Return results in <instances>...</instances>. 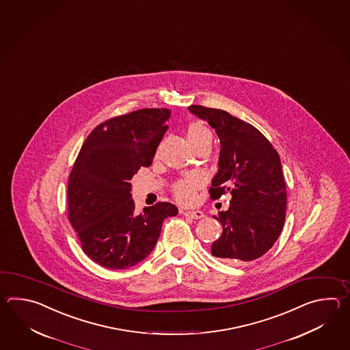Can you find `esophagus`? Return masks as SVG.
<instances>
[{
  "label": "esophagus",
  "instance_id": "obj_1",
  "mask_svg": "<svg viewBox=\"0 0 350 350\" xmlns=\"http://www.w3.org/2000/svg\"><path fill=\"white\" fill-rule=\"evenodd\" d=\"M183 214L184 215L187 216V217H191V219H201V217H204V213L202 211H199V210H195V211H183Z\"/></svg>",
  "mask_w": 350,
  "mask_h": 350
}]
</instances>
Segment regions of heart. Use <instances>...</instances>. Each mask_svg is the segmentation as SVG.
<instances>
[{"label": "heart", "mask_w": 350, "mask_h": 350, "mask_svg": "<svg viewBox=\"0 0 350 350\" xmlns=\"http://www.w3.org/2000/svg\"><path fill=\"white\" fill-rule=\"evenodd\" d=\"M186 137L191 146L205 140H211V133L208 127L201 125L199 122L190 124L186 130ZM201 180L198 175H186L185 178H180L174 183L172 187L174 198L180 204H190L195 199V191L200 186Z\"/></svg>", "instance_id": "obj_1"}]
</instances>
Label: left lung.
<instances>
[{
  "label": "left lung",
  "instance_id": "8db88e82",
  "mask_svg": "<svg viewBox=\"0 0 350 350\" xmlns=\"http://www.w3.org/2000/svg\"><path fill=\"white\" fill-rule=\"evenodd\" d=\"M189 110L215 129L221 149L210 199L230 193L229 210L213 216L223 225L211 254L229 262L252 261L274 245L283 230L286 189L279 154L260 131L229 112L191 105Z\"/></svg>",
  "mask_w": 350,
  "mask_h": 350
}]
</instances>
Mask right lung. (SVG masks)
Listing matches in <instances>:
<instances>
[{
  "instance_id": "add662e5",
  "label": "right lung",
  "mask_w": 350,
  "mask_h": 350,
  "mask_svg": "<svg viewBox=\"0 0 350 350\" xmlns=\"http://www.w3.org/2000/svg\"><path fill=\"white\" fill-rule=\"evenodd\" d=\"M170 111L142 109L97 125L75 160L67 185V217L83 253L104 268L134 267L149 255L165 219L178 214L170 202L135 213L130 180L152 163Z\"/></svg>"
}]
</instances>
